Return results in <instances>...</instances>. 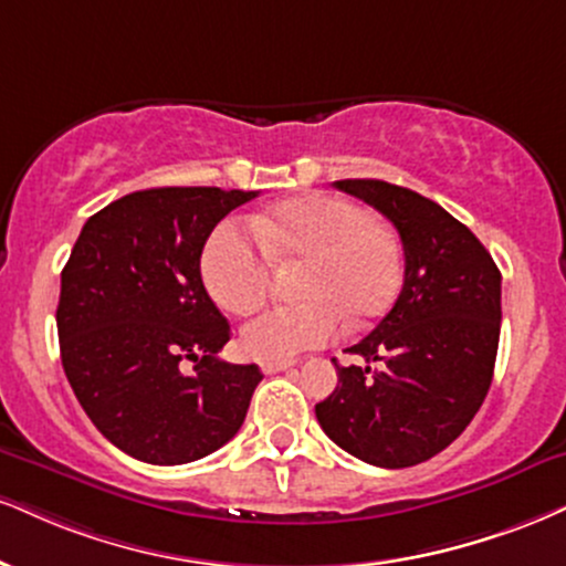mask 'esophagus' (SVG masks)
Wrapping results in <instances>:
<instances>
[{"instance_id":"34e87169","label":"esophagus","mask_w":566,"mask_h":566,"mask_svg":"<svg viewBox=\"0 0 566 566\" xmlns=\"http://www.w3.org/2000/svg\"><path fill=\"white\" fill-rule=\"evenodd\" d=\"M295 366V360H263L261 369L263 374H279V371H287Z\"/></svg>"}]
</instances>
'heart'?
I'll return each instance as SVG.
<instances>
[{
	"mask_svg": "<svg viewBox=\"0 0 566 566\" xmlns=\"http://www.w3.org/2000/svg\"><path fill=\"white\" fill-rule=\"evenodd\" d=\"M297 305H274L242 326V350L290 360L322 348L339 322L360 326L387 311L400 287V248L369 210L335 195L284 202L253 221H223L202 248V282L223 311L250 313L274 284L276 265H301Z\"/></svg>",
	"mask_w": 566,
	"mask_h": 566,
	"instance_id": "1",
	"label": "heart"
}]
</instances>
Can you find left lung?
<instances>
[{
    "label": "left lung",
    "mask_w": 566,
    "mask_h": 566,
    "mask_svg": "<svg viewBox=\"0 0 566 566\" xmlns=\"http://www.w3.org/2000/svg\"><path fill=\"white\" fill-rule=\"evenodd\" d=\"M335 187L390 218L406 274L392 311L348 348L366 366L335 360L337 387L316 403V419L366 464H421L467 430L493 382L501 271L464 223L419 192L379 179Z\"/></svg>",
    "instance_id": "8db88e82"
}]
</instances>
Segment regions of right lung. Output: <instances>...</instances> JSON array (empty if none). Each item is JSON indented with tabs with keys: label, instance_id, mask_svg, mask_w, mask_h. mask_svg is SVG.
Masks as SVG:
<instances>
[{
	"label": "right lung",
	"instance_id": "right-lung-1",
	"mask_svg": "<svg viewBox=\"0 0 566 566\" xmlns=\"http://www.w3.org/2000/svg\"><path fill=\"white\" fill-rule=\"evenodd\" d=\"M253 197L142 189L88 218L73 244L57 303L63 369L94 427L134 459L189 464L240 432L263 374L218 358L231 329L200 255L216 223Z\"/></svg>",
	"mask_w": 566,
	"mask_h": 566
}]
</instances>
